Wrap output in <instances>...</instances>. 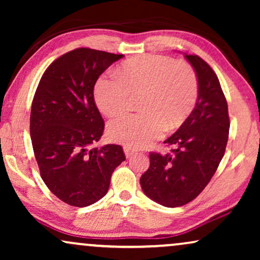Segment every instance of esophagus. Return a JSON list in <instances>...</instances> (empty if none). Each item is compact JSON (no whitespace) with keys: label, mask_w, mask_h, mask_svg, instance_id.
Wrapping results in <instances>:
<instances>
[{"label":"esophagus","mask_w":260,"mask_h":260,"mask_svg":"<svg viewBox=\"0 0 260 260\" xmlns=\"http://www.w3.org/2000/svg\"><path fill=\"white\" fill-rule=\"evenodd\" d=\"M124 154H125V156H126V158H129V157H131V156H133L134 154H135V151L134 150H131L130 148H124Z\"/></svg>","instance_id":"1"}]
</instances>
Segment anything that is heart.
Wrapping results in <instances>:
<instances>
[{
  "label": "heart",
  "mask_w": 260,
  "mask_h": 260,
  "mask_svg": "<svg viewBox=\"0 0 260 260\" xmlns=\"http://www.w3.org/2000/svg\"><path fill=\"white\" fill-rule=\"evenodd\" d=\"M119 76H103L94 85V101L106 116L129 111L134 95H142V113L113 119L108 125L110 140L127 148H143L175 129L194 109L198 78L186 62L163 55H142L127 60Z\"/></svg>",
  "instance_id": "1"
}]
</instances>
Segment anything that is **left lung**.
I'll use <instances>...</instances> for the list:
<instances>
[{"mask_svg": "<svg viewBox=\"0 0 260 260\" xmlns=\"http://www.w3.org/2000/svg\"><path fill=\"white\" fill-rule=\"evenodd\" d=\"M198 77L195 108L163 143L170 154L150 152V166L141 176L144 194L166 207L194 200L218 169L229 141V106L214 71L198 55H184Z\"/></svg>", "mask_w": 260, "mask_h": 260, "instance_id": "1", "label": "left lung"}]
</instances>
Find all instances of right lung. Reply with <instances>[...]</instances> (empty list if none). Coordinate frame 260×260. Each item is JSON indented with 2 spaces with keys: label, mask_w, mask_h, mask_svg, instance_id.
<instances>
[{
  "label": "right lung",
  "mask_w": 260,
  "mask_h": 260,
  "mask_svg": "<svg viewBox=\"0 0 260 260\" xmlns=\"http://www.w3.org/2000/svg\"><path fill=\"white\" fill-rule=\"evenodd\" d=\"M123 56L74 49L48 66L34 94L30 138L40 175L56 198L74 207L101 200L113 170L125 159L120 145L93 147L104 133L93 97L95 81Z\"/></svg>",
  "instance_id": "right-lung-1"
}]
</instances>
